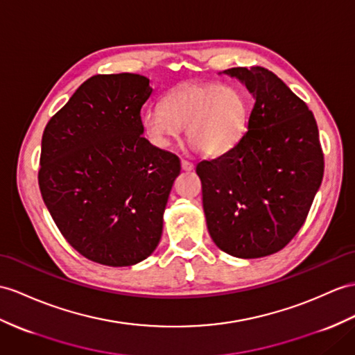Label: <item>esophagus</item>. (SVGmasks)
<instances>
[{"label": "esophagus", "instance_id": "1", "mask_svg": "<svg viewBox=\"0 0 355 355\" xmlns=\"http://www.w3.org/2000/svg\"><path fill=\"white\" fill-rule=\"evenodd\" d=\"M180 167H182L184 171H191L194 168V164L187 161V159H182V161H180Z\"/></svg>", "mask_w": 355, "mask_h": 355}]
</instances>
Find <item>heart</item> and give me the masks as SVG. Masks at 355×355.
Here are the masks:
<instances>
[{
    "mask_svg": "<svg viewBox=\"0 0 355 355\" xmlns=\"http://www.w3.org/2000/svg\"><path fill=\"white\" fill-rule=\"evenodd\" d=\"M243 94L218 84H187L143 116L150 143L167 148L187 128L188 141L207 157H221L241 141L247 125Z\"/></svg>",
    "mask_w": 355,
    "mask_h": 355,
    "instance_id": "b5f03b06",
    "label": "heart"
}]
</instances>
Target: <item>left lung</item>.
<instances>
[{"instance_id":"left-lung-1","label":"left lung","mask_w":355,"mask_h":355,"mask_svg":"<svg viewBox=\"0 0 355 355\" xmlns=\"http://www.w3.org/2000/svg\"><path fill=\"white\" fill-rule=\"evenodd\" d=\"M224 73L245 84L254 107L235 148L196 167L207 230L224 253L270 256L297 235L321 187L318 125L306 102L268 69Z\"/></svg>"}]
</instances>
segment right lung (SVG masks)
Wrapping results in <instances>:
<instances>
[{"label":"right lung","mask_w":355,"mask_h":355,"mask_svg":"<svg viewBox=\"0 0 355 355\" xmlns=\"http://www.w3.org/2000/svg\"><path fill=\"white\" fill-rule=\"evenodd\" d=\"M150 94L146 76L94 75L43 131V202L67 243L101 265L141 262L162 235L180 161L141 135Z\"/></svg>","instance_id":"add662e5"}]
</instances>
